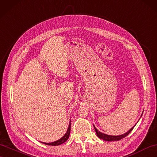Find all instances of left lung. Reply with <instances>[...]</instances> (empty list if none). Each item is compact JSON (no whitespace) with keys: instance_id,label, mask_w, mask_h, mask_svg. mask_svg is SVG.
I'll return each instance as SVG.
<instances>
[{"instance_id":"8db88e82","label":"left lung","mask_w":157,"mask_h":157,"mask_svg":"<svg viewBox=\"0 0 157 157\" xmlns=\"http://www.w3.org/2000/svg\"><path fill=\"white\" fill-rule=\"evenodd\" d=\"M93 126H94V130H95V131H96V133H97V135L98 138H100V139L104 140H106V141H114V140H119L122 139L124 138L125 136H127L128 134L132 131V129L134 128V127H135V125L134 126V127H132L131 129H130L128 132L123 134V135H118V136H111V135H106V134H104V133H102L99 131H98L96 128H95L94 125H93Z\"/></svg>"}]
</instances>
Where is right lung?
<instances>
[{"label": "right lung", "instance_id": "add662e5", "mask_svg": "<svg viewBox=\"0 0 157 157\" xmlns=\"http://www.w3.org/2000/svg\"><path fill=\"white\" fill-rule=\"evenodd\" d=\"M71 121H70L69 123V125H68V128L67 132L65 133V135H64L62 138L60 139L59 140L55 141V142H52V143H43L44 144H47V145H51V146H57V145H60L61 144L64 143V142H66L67 140V139H68V137H69L70 135V132H71Z\"/></svg>", "mask_w": 157, "mask_h": 157}]
</instances>
